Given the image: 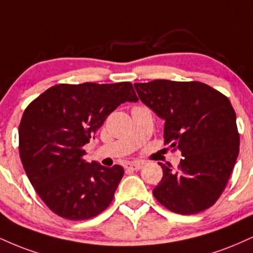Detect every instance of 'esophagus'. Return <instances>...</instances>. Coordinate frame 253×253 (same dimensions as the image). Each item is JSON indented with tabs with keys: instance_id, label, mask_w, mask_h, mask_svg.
Here are the masks:
<instances>
[{
	"instance_id": "esophagus-1",
	"label": "esophagus",
	"mask_w": 253,
	"mask_h": 253,
	"mask_svg": "<svg viewBox=\"0 0 253 253\" xmlns=\"http://www.w3.org/2000/svg\"><path fill=\"white\" fill-rule=\"evenodd\" d=\"M142 165H144V164L139 163V161H133V163L127 164L126 169H132V171H138V169H142Z\"/></svg>"
}]
</instances>
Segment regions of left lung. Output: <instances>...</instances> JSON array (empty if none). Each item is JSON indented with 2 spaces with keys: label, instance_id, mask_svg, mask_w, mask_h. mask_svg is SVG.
<instances>
[{
  "label": "left lung",
  "instance_id": "obj_1",
  "mask_svg": "<svg viewBox=\"0 0 253 253\" xmlns=\"http://www.w3.org/2000/svg\"><path fill=\"white\" fill-rule=\"evenodd\" d=\"M139 99L165 120L166 144L181 152L176 169L159 163L163 179L153 196L169 211L199 213L223 193L239 153L230 100L203 82L154 80L134 84Z\"/></svg>",
  "mask_w": 253,
  "mask_h": 253
}]
</instances>
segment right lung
Instances as JSON below:
<instances>
[{
    "instance_id": "obj_1",
    "label": "right lung",
    "mask_w": 253,
    "mask_h": 253,
    "mask_svg": "<svg viewBox=\"0 0 253 253\" xmlns=\"http://www.w3.org/2000/svg\"><path fill=\"white\" fill-rule=\"evenodd\" d=\"M136 101L129 82H84L50 87L26 108L19 127L21 161L36 193L54 213L84 220L112 203L123 166L87 163L82 147L118 106Z\"/></svg>"
}]
</instances>
